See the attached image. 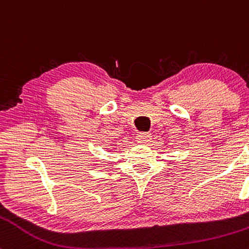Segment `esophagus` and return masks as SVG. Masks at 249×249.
I'll use <instances>...</instances> for the list:
<instances>
[{
  "label": "esophagus",
  "mask_w": 249,
  "mask_h": 249,
  "mask_svg": "<svg viewBox=\"0 0 249 249\" xmlns=\"http://www.w3.org/2000/svg\"><path fill=\"white\" fill-rule=\"evenodd\" d=\"M136 139L138 142H148L151 139V134L147 132H139L137 134Z\"/></svg>",
  "instance_id": "34e87169"
}]
</instances>
